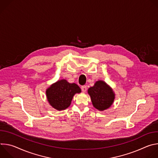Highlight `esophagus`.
Here are the masks:
<instances>
[{
    "instance_id": "obj_1",
    "label": "esophagus",
    "mask_w": 158,
    "mask_h": 158,
    "mask_svg": "<svg viewBox=\"0 0 158 158\" xmlns=\"http://www.w3.org/2000/svg\"><path fill=\"white\" fill-rule=\"evenodd\" d=\"M81 90H82V92L85 93L87 91V86L85 85L81 86Z\"/></svg>"
}]
</instances>
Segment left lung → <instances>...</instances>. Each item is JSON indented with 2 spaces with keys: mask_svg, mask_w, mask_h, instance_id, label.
<instances>
[{
  "mask_svg": "<svg viewBox=\"0 0 158 158\" xmlns=\"http://www.w3.org/2000/svg\"><path fill=\"white\" fill-rule=\"evenodd\" d=\"M88 94L91 96L93 106L99 110L110 107L115 98V94L111 87L103 81H98L94 86L89 87Z\"/></svg>",
  "mask_w": 158,
  "mask_h": 158,
  "instance_id": "1",
  "label": "left lung"
}]
</instances>
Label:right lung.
<instances>
[{
  "label": "right lung",
  "mask_w": 158,
  "mask_h": 158,
  "mask_svg": "<svg viewBox=\"0 0 158 158\" xmlns=\"http://www.w3.org/2000/svg\"><path fill=\"white\" fill-rule=\"evenodd\" d=\"M81 89L75 83H69L62 79L52 84L46 90V96L50 105L54 109L61 110L68 107L76 93Z\"/></svg>",
  "instance_id": "1"
}]
</instances>
